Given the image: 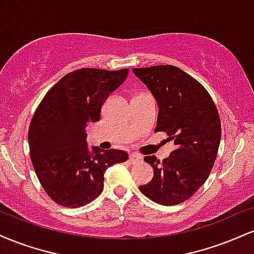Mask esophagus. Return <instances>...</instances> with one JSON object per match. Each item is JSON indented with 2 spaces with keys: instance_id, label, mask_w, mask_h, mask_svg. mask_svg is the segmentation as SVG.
Here are the masks:
<instances>
[{
  "instance_id": "34e87169",
  "label": "esophagus",
  "mask_w": 254,
  "mask_h": 254,
  "mask_svg": "<svg viewBox=\"0 0 254 254\" xmlns=\"http://www.w3.org/2000/svg\"><path fill=\"white\" fill-rule=\"evenodd\" d=\"M129 160L131 162H137V161L142 160V156H140V155H138V154H136V152H131L130 156H129Z\"/></svg>"
}]
</instances>
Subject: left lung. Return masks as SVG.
Wrapping results in <instances>:
<instances>
[{
  "mask_svg": "<svg viewBox=\"0 0 254 254\" xmlns=\"http://www.w3.org/2000/svg\"><path fill=\"white\" fill-rule=\"evenodd\" d=\"M132 72L157 102L155 131H164L176 145L162 162L144 157L154 177L139 190L158 204L181 203L206 182L214 166L221 138L218 110L206 88L179 67L160 65Z\"/></svg>",
  "mask_w": 254,
  "mask_h": 254,
  "instance_id": "8db88e82",
  "label": "left lung"
}]
</instances>
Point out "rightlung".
I'll return each mask as SVG.
<instances>
[{
    "instance_id": "obj_1",
    "label": "right lung",
    "mask_w": 254,
    "mask_h": 254,
    "mask_svg": "<svg viewBox=\"0 0 254 254\" xmlns=\"http://www.w3.org/2000/svg\"><path fill=\"white\" fill-rule=\"evenodd\" d=\"M129 69L81 68L61 78L36 109L28 131L33 167L42 188L60 206L77 208L102 194L104 173L127 152L87 145L86 127L100 119L110 93Z\"/></svg>"
}]
</instances>
